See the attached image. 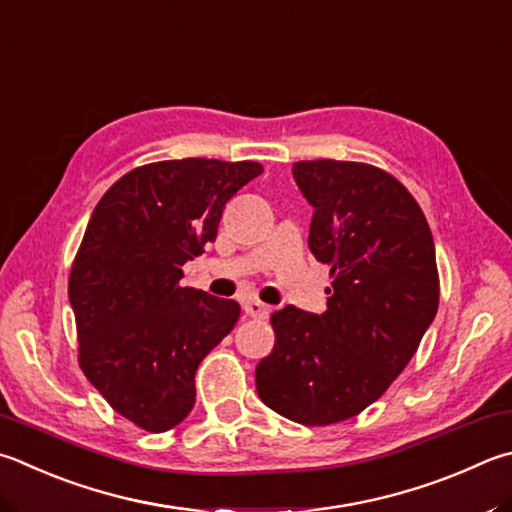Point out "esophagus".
Wrapping results in <instances>:
<instances>
[{
	"label": "esophagus",
	"instance_id": "esophagus-1",
	"mask_svg": "<svg viewBox=\"0 0 512 512\" xmlns=\"http://www.w3.org/2000/svg\"><path fill=\"white\" fill-rule=\"evenodd\" d=\"M244 311H246V315H250V318H266V315L271 313V306L259 302V300H246Z\"/></svg>",
	"mask_w": 512,
	"mask_h": 512
}]
</instances>
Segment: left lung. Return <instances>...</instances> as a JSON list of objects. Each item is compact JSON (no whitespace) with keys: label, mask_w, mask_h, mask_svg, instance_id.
<instances>
[{"label":"left lung","mask_w":512,"mask_h":512,"mask_svg":"<svg viewBox=\"0 0 512 512\" xmlns=\"http://www.w3.org/2000/svg\"><path fill=\"white\" fill-rule=\"evenodd\" d=\"M313 206L309 248L331 266L327 311L271 315L275 347L255 369L257 394L302 425L347 421L412 360L439 309L434 239L405 185L353 161H297Z\"/></svg>","instance_id":"obj_1"}]
</instances>
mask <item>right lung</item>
<instances>
[{
	"label": "right lung",
	"instance_id": "1",
	"mask_svg": "<svg viewBox=\"0 0 512 512\" xmlns=\"http://www.w3.org/2000/svg\"><path fill=\"white\" fill-rule=\"evenodd\" d=\"M264 172L255 161L141 165L102 194L69 275L78 362L114 410L147 432L194 407V374L239 320L235 300L181 286L221 212Z\"/></svg>",
	"mask_w": 512,
	"mask_h": 512
}]
</instances>
